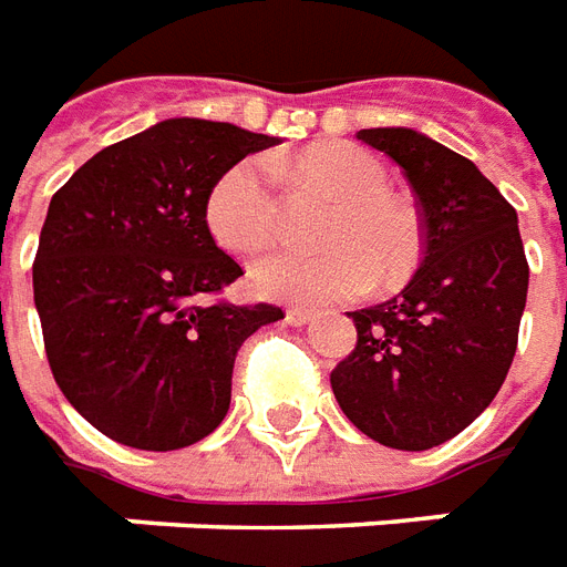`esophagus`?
Here are the masks:
<instances>
[{
	"instance_id": "1",
	"label": "esophagus",
	"mask_w": 567,
	"mask_h": 567,
	"mask_svg": "<svg viewBox=\"0 0 567 567\" xmlns=\"http://www.w3.org/2000/svg\"><path fill=\"white\" fill-rule=\"evenodd\" d=\"M285 321L291 323V327H302V323H309V321H315V312L312 309H288V312H285Z\"/></svg>"
}]
</instances>
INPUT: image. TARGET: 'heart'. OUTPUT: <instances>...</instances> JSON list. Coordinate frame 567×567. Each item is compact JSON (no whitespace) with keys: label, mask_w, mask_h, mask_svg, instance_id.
<instances>
[{"label":"heart","mask_w":567,"mask_h":567,"mask_svg":"<svg viewBox=\"0 0 567 567\" xmlns=\"http://www.w3.org/2000/svg\"><path fill=\"white\" fill-rule=\"evenodd\" d=\"M300 178L339 198L321 228L323 249H276L249 270L255 291L285 302L353 300L371 288H399L422 261L416 214L389 193L386 168L353 145H327L293 163ZM274 181L258 159H237L210 184L205 223L228 252L249 255L274 237Z\"/></svg>","instance_id":"1"}]
</instances>
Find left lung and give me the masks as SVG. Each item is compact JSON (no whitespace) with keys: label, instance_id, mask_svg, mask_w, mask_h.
Listing matches in <instances>:
<instances>
[{"label":"left lung","instance_id":"1","mask_svg":"<svg viewBox=\"0 0 567 567\" xmlns=\"http://www.w3.org/2000/svg\"><path fill=\"white\" fill-rule=\"evenodd\" d=\"M357 140L404 168L419 198L422 265L392 300L348 312L357 348L330 383L365 437L425 452L461 434L503 386L529 265L517 210L473 159L410 127L360 130Z\"/></svg>","mask_w":567,"mask_h":567}]
</instances>
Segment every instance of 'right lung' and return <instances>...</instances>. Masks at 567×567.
I'll return each instance as SVG.
<instances>
[{
    "instance_id": "obj_1",
    "label": "right lung",
    "mask_w": 567,
    "mask_h": 567,
    "mask_svg": "<svg viewBox=\"0 0 567 567\" xmlns=\"http://www.w3.org/2000/svg\"><path fill=\"white\" fill-rule=\"evenodd\" d=\"M226 121L168 118L82 163L50 202L32 265L43 348L64 399L124 446L172 452L228 413L235 357L279 306L214 300L244 276L205 196L276 145Z\"/></svg>"
}]
</instances>
